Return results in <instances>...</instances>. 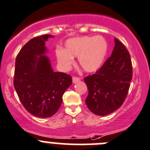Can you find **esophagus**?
I'll list each match as a JSON object with an SVG mask.
<instances>
[{"label":"esophagus","mask_w":150,"mask_h":150,"mask_svg":"<svg viewBox=\"0 0 150 150\" xmlns=\"http://www.w3.org/2000/svg\"><path fill=\"white\" fill-rule=\"evenodd\" d=\"M81 80V78H78V77H75V76H73L72 77V82L74 83H75L78 82V81Z\"/></svg>","instance_id":"1"}]
</instances>
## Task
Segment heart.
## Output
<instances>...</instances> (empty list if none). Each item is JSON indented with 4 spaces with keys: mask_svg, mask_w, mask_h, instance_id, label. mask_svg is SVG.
Returning a JSON list of instances; mask_svg holds the SVG:
<instances>
[{
    "mask_svg": "<svg viewBox=\"0 0 150 150\" xmlns=\"http://www.w3.org/2000/svg\"><path fill=\"white\" fill-rule=\"evenodd\" d=\"M66 49L59 48L56 53L61 66L69 69L74 64V57L78 58L80 66L85 72H93L103 66L108 45L101 36H85L67 40Z\"/></svg>",
    "mask_w": 150,
    "mask_h": 150,
    "instance_id": "heart-1",
    "label": "heart"
}]
</instances>
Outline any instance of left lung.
<instances>
[{"label":"left lung","instance_id":"8db88e82","mask_svg":"<svg viewBox=\"0 0 150 150\" xmlns=\"http://www.w3.org/2000/svg\"><path fill=\"white\" fill-rule=\"evenodd\" d=\"M133 78L128 50L117 39L112 54L95 74L84 78L88 94L86 104L93 114L105 116L121 107Z\"/></svg>","mask_w":150,"mask_h":150}]
</instances>
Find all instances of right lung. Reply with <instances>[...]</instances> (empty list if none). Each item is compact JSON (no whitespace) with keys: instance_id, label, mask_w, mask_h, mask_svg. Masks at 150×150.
<instances>
[{"instance_id":"right-lung-1","label":"right lung","mask_w":150,"mask_h":150,"mask_svg":"<svg viewBox=\"0 0 150 150\" xmlns=\"http://www.w3.org/2000/svg\"><path fill=\"white\" fill-rule=\"evenodd\" d=\"M52 35L36 36L20 50L15 61L14 86L20 102L30 114L47 118L56 114L72 77L53 72L45 43Z\"/></svg>"}]
</instances>
